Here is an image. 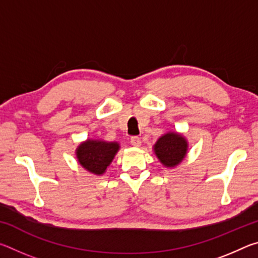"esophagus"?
Returning a JSON list of instances; mask_svg holds the SVG:
<instances>
[{"label": "esophagus", "mask_w": 258, "mask_h": 258, "mask_svg": "<svg viewBox=\"0 0 258 258\" xmlns=\"http://www.w3.org/2000/svg\"><path fill=\"white\" fill-rule=\"evenodd\" d=\"M131 145L134 147H140L141 146V139L139 137H132L131 138Z\"/></svg>", "instance_id": "esophagus-1"}]
</instances>
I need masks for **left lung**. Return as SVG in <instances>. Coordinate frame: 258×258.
I'll use <instances>...</instances> for the list:
<instances>
[{
	"instance_id": "left-lung-1",
	"label": "left lung",
	"mask_w": 258,
	"mask_h": 258,
	"mask_svg": "<svg viewBox=\"0 0 258 258\" xmlns=\"http://www.w3.org/2000/svg\"><path fill=\"white\" fill-rule=\"evenodd\" d=\"M154 151L165 167L173 168L185 158L187 142L182 134L168 132L158 139L154 146Z\"/></svg>"
}]
</instances>
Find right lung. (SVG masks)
Returning a JSON list of instances; mask_svg holds the SVG:
<instances>
[{"label": "right lung", "mask_w": 258, "mask_h": 258, "mask_svg": "<svg viewBox=\"0 0 258 258\" xmlns=\"http://www.w3.org/2000/svg\"><path fill=\"white\" fill-rule=\"evenodd\" d=\"M119 150V143L87 139L76 149L78 163L95 175H102Z\"/></svg>", "instance_id": "obj_1"}]
</instances>
